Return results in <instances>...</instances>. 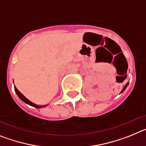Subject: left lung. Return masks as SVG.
<instances>
[{
  "mask_svg": "<svg viewBox=\"0 0 146 146\" xmlns=\"http://www.w3.org/2000/svg\"><path fill=\"white\" fill-rule=\"evenodd\" d=\"M127 86H128V83H126V86H124V88H123V90H122V91H121V93H122V92H123V91H124L125 89H126V88L127 87Z\"/></svg>",
  "mask_w": 146,
  "mask_h": 146,
  "instance_id": "1",
  "label": "left lung"
}]
</instances>
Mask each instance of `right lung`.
Returning a JSON list of instances; mask_svg holds the SVG:
<instances>
[{
    "label": "right lung",
    "instance_id": "add662e5",
    "mask_svg": "<svg viewBox=\"0 0 146 146\" xmlns=\"http://www.w3.org/2000/svg\"><path fill=\"white\" fill-rule=\"evenodd\" d=\"M15 92H16V94H17V96H19V98H20V99H21V100H23V101L24 102L27 103V104H30V105H31V106L34 107V108H42V107H41V106H39V105H36V104H33V102H31V101H29V100H28V99H26V98H25V96H23V94H22L20 92V91H18V90H17V88L15 87Z\"/></svg>",
    "mask_w": 146,
    "mask_h": 146
}]
</instances>
